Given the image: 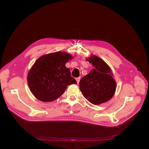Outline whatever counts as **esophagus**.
Masks as SVG:
<instances>
[{"mask_svg":"<svg viewBox=\"0 0 149 149\" xmlns=\"http://www.w3.org/2000/svg\"><path fill=\"white\" fill-rule=\"evenodd\" d=\"M80 79H81V77H78V78H76V81H77V83H79Z\"/></svg>","mask_w":149,"mask_h":149,"instance_id":"esophagus-1","label":"esophagus"}]
</instances>
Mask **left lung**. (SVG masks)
Instances as JSON below:
<instances>
[{
    "instance_id": "left-lung-1",
    "label": "left lung",
    "mask_w": 149,
    "mask_h": 149,
    "mask_svg": "<svg viewBox=\"0 0 149 149\" xmlns=\"http://www.w3.org/2000/svg\"><path fill=\"white\" fill-rule=\"evenodd\" d=\"M94 68L79 81V88L84 97L94 105L111 100L116 88L115 80L109 67L101 58L91 56L87 59Z\"/></svg>"
}]
</instances>
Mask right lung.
<instances>
[{
    "instance_id": "obj_1",
    "label": "right lung",
    "mask_w": 149,
    "mask_h": 149,
    "mask_svg": "<svg viewBox=\"0 0 149 149\" xmlns=\"http://www.w3.org/2000/svg\"><path fill=\"white\" fill-rule=\"evenodd\" d=\"M65 52L49 53L39 58L28 73L31 92L38 100L50 102L61 96L67 86L76 84L65 64L71 59Z\"/></svg>"
}]
</instances>
